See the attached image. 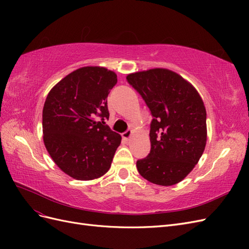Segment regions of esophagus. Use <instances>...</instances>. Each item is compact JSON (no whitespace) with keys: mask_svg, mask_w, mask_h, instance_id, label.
Masks as SVG:
<instances>
[{"mask_svg":"<svg viewBox=\"0 0 249 249\" xmlns=\"http://www.w3.org/2000/svg\"><path fill=\"white\" fill-rule=\"evenodd\" d=\"M132 135H133V132L131 131V130H127V131H125L124 133H123L122 134V136H123V138L124 139V140H130V138L132 137Z\"/></svg>","mask_w":249,"mask_h":249,"instance_id":"34e87169","label":"esophagus"}]
</instances>
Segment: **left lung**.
I'll list each match as a JSON object with an SVG mask.
<instances>
[{
    "mask_svg": "<svg viewBox=\"0 0 249 249\" xmlns=\"http://www.w3.org/2000/svg\"><path fill=\"white\" fill-rule=\"evenodd\" d=\"M126 81L148 107L150 152L136 163L140 175L160 186L179 183L197 164L207 142V112L200 95L175 71L154 69Z\"/></svg>",
    "mask_w": 249,
    "mask_h": 249,
    "instance_id": "left-lung-1",
    "label": "left lung"
}]
</instances>
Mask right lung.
<instances>
[{"instance_id": "obj_1", "label": "right lung", "mask_w": 249, "mask_h": 249, "mask_svg": "<svg viewBox=\"0 0 249 249\" xmlns=\"http://www.w3.org/2000/svg\"><path fill=\"white\" fill-rule=\"evenodd\" d=\"M116 83L115 72L86 66L67 74L49 92L42 110L43 142L67 176L89 180L109 170L122 141L105 124L107 97Z\"/></svg>"}]
</instances>
